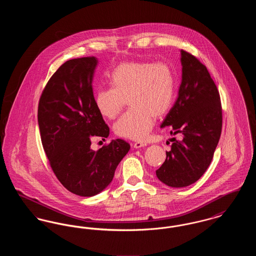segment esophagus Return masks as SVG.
I'll return each instance as SVG.
<instances>
[{
	"instance_id": "esophagus-1",
	"label": "esophagus",
	"mask_w": 256,
	"mask_h": 256,
	"mask_svg": "<svg viewBox=\"0 0 256 256\" xmlns=\"http://www.w3.org/2000/svg\"><path fill=\"white\" fill-rule=\"evenodd\" d=\"M146 143H144V142H136V143H134V148H144V146H146Z\"/></svg>"
}]
</instances>
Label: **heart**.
Instances as JSON below:
<instances>
[{"instance_id":"b5f03b06","label":"heart","mask_w":256,"mask_h":256,"mask_svg":"<svg viewBox=\"0 0 256 256\" xmlns=\"http://www.w3.org/2000/svg\"><path fill=\"white\" fill-rule=\"evenodd\" d=\"M112 88L100 89L95 95L98 113L114 119L128 100L132 110L115 122L118 136L141 141L152 130L156 117L170 110L174 95V78L167 63L128 61L119 64L110 74Z\"/></svg>"}]
</instances>
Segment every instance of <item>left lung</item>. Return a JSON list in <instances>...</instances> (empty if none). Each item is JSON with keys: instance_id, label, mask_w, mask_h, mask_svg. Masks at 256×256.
Wrapping results in <instances>:
<instances>
[{"instance_id": "left-lung-1", "label": "left lung", "mask_w": 256, "mask_h": 256, "mask_svg": "<svg viewBox=\"0 0 256 256\" xmlns=\"http://www.w3.org/2000/svg\"><path fill=\"white\" fill-rule=\"evenodd\" d=\"M182 84L178 97L160 128H169L170 150L156 170L161 182L182 188L196 182L209 167L222 132V106L217 86L206 67L182 50Z\"/></svg>"}]
</instances>
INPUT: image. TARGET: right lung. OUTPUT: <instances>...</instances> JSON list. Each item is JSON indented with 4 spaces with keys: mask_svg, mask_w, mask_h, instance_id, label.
Instances as JSON below:
<instances>
[{
    "mask_svg": "<svg viewBox=\"0 0 256 256\" xmlns=\"http://www.w3.org/2000/svg\"><path fill=\"white\" fill-rule=\"evenodd\" d=\"M98 58L66 61L52 76L38 104L41 141L50 165L73 194L93 196L104 191L130 146L112 140L98 150L92 137L108 138L110 128L95 106L92 82Z\"/></svg>",
    "mask_w": 256,
    "mask_h": 256,
    "instance_id": "1",
    "label": "right lung"
}]
</instances>
